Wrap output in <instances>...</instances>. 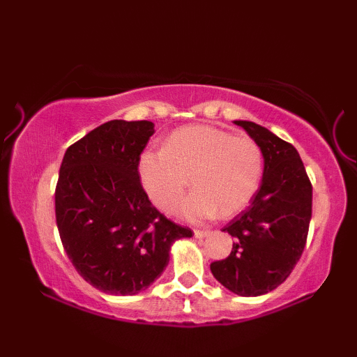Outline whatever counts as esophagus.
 Here are the masks:
<instances>
[{
	"label": "esophagus",
	"instance_id": "34e87169",
	"mask_svg": "<svg viewBox=\"0 0 357 357\" xmlns=\"http://www.w3.org/2000/svg\"><path fill=\"white\" fill-rule=\"evenodd\" d=\"M210 234V230H195V238L202 239V238H207Z\"/></svg>",
	"mask_w": 357,
	"mask_h": 357
}]
</instances>
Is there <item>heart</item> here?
<instances>
[{
    "label": "heart",
    "instance_id": "1",
    "mask_svg": "<svg viewBox=\"0 0 357 357\" xmlns=\"http://www.w3.org/2000/svg\"><path fill=\"white\" fill-rule=\"evenodd\" d=\"M262 169V151L253 139L208 126L179 128L162 150H146L138 159L144 192L165 213L176 207L190 178L195 190L178 208L190 221L238 215L259 188Z\"/></svg>",
    "mask_w": 357,
    "mask_h": 357
}]
</instances>
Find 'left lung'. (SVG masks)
<instances>
[{
	"label": "left lung",
	"instance_id": "obj_1",
	"mask_svg": "<svg viewBox=\"0 0 357 357\" xmlns=\"http://www.w3.org/2000/svg\"><path fill=\"white\" fill-rule=\"evenodd\" d=\"M234 124L261 147L264 173L247 210L222 229L234 239L231 253L211 262L210 270L227 290L250 298L275 290L298 264L312 219L313 188L291 144L252 121Z\"/></svg>",
	"mask_w": 357,
	"mask_h": 357
}]
</instances>
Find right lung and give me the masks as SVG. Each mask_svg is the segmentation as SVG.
Wrapping results in <instances>:
<instances>
[{"label":"right lung","instance_id":"1","mask_svg":"<svg viewBox=\"0 0 357 357\" xmlns=\"http://www.w3.org/2000/svg\"><path fill=\"white\" fill-rule=\"evenodd\" d=\"M155 124L109 121L66 150L55 192L63 247L90 285L115 296L146 290L170 261L174 241L192 238L151 206L138 159Z\"/></svg>","mask_w":357,"mask_h":357}]
</instances>
